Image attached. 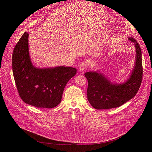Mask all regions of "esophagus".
Listing matches in <instances>:
<instances>
[{
	"mask_svg": "<svg viewBox=\"0 0 152 152\" xmlns=\"http://www.w3.org/2000/svg\"><path fill=\"white\" fill-rule=\"evenodd\" d=\"M89 62L87 60L83 61L80 64H79V70L80 71H83L85 69H86L89 66Z\"/></svg>",
	"mask_w": 152,
	"mask_h": 152,
	"instance_id": "34e87169",
	"label": "esophagus"
}]
</instances>
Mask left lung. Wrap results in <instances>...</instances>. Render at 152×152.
Returning <instances> with one entry per match:
<instances>
[{"label": "left lung", "mask_w": 152, "mask_h": 152, "mask_svg": "<svg viewBox=\"0 0 152 152\" xmlns=\"http://www.w3.org/2000/svg\"><path fill=\"white\" fill-rule=\"evenodd\" d=\"M129 41L134 43L136 52L134 68L130 77L123 84H114L100 73L87 72L84 74L88 81L87 99L95 109L102 110L120 107L132 99L138 92L143 76L142 51L139 43L133 37Z\"/></svg>", "instance_id": "obj_1"}]
</instances>
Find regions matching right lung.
I'll return each instance as SVG.
<instances>
[{
  "instance_id": "right-lung-1",
  "label": "right lung",
  "mask_w": 152,
  "mask_h": 152,
  "mask_svg": "<svg viewBox=\"0 0 152 152\" xmlns=\"http://www.w3.org/2000/svg\"><path fill=\"white\" fill-rule=\"evenodd\" d=\"M28 37L27 32L23 34L12 55L13 73L20 97L25 103L37 108H54L61 102L65 87L77 70L63 66L34 67L29 54Z\"/></svg>"
}]
</instances>
